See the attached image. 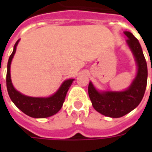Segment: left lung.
Masks as SVG:
<instances>
[{
    "instance_id": "1",
    "label": "left lung",
    "mask_w": 152,
    "mask_h": 152,
    "mask_svg": "<svg viewBox=\"0 0 152 152\" xmlns=\"http://www.w3.org/2000/svg\"><path fill=\"white\" fill-rule=\"evenodd\" d=\"M127 43L137 61L138 71L131 86L125 91H106L100 93L92 83L88 85V95L96 111L110 118H121L134 110L144 97L148 80V67L139 41L129 31Z\"/></svg>"
}]
</instances>
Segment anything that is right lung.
Listing matches in <instances>:
<instances>
[{
  "instance_id": "1",
  "label": "right lung",
  "mask_w": 152,
  "mask_h": 152,
  "mask_svg": "<svg viewBox=\"0 0 152 152\" xmlns=\"http://www.w3.org/2000/svg\"><path fill=\"white\" fill-rule=\"evenodd\" d=\"M18 42L19 40L15 42L7 65L6 85L8 95L11 100L13 102V103L20 110L31 118H44L53 116L57 113L62 107L68 90L74 80L71 79L64 81L57 92L49 98H33L22 95L14 88L11 81L10 76L11 61L15 54Z\"/></svg>"
}]
</instances>
